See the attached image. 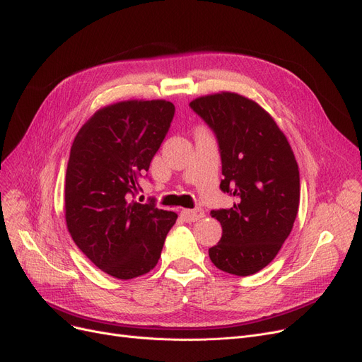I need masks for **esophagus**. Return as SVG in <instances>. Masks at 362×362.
Instances as JSON below:
<instances>
[{
    "instance_id": "34e87169",
    "label": "esophagus",
    "mask_w": 362,
    "mask_h": 362,
    "mask_svg": "<svg viewBox=\"0 0 362 362\" xmlns=\"http://www.w3.org/2000/svg\"><path fill=\"white\" fill-rule=\"evenodd\" d=\"M180 215H182V218H183L186 222H195V221H198V219L204 218V210L199 209V207L192 209V210H182Z\"/></svg>"
}]
</instances>
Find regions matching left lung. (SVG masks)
I'll return each mask as SVG.
<instances>
[{"instance_id":"8db88e82","label":"left lung","mask_w":362,"mask_h":362,"mask_svg":"<svg viewBox=\"0 0 362 362\" xmlns=\"http://www.w3.org/2000/svg\"><path fill=\"white\" fill-rule=\"evenodd\" d=\"M219 146L221 191L230 209L211 210L222 237L209 249L219 270L250 276L269 265L292 231L300 206V171L285 134L252 100L222 92L189 104Z\"/></svg>"}]
</instances>
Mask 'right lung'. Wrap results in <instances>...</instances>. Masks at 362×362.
<instances>
[{"label": "right lung", "mask_w": 362, "mask_h": 362, "mask_svg": "<svg viewBox=\"0 0 362 362\" xmlns=\"http://www.w3.org/2000/svg\"><path fill=\"white\" fill-rule=\"evenodd\" d=\"M174 112L164 100L107 105L73 141L65 176L66 226L77 247L116 279L149 273L176 223V213L159 210L152 199H134Z\"/></svg>", "instance_id": "add662e5"}]
</instances>
